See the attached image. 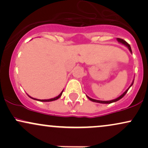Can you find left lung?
Segmentation results:
<instances>
[{
	"label": "left lung",
	"mask_w": 148,
	"mask_h": 148,
	"mask_svg": "<svg viewBox=\"0 0 148 148\" xmlns=\"http://www.w3.org/2000/svg\"><path fill=\"white\" fill-rule=\"evenodd\" d=\"M116 40H117V41H118V42H119V43L122 44V45H125V47H127V48L129 49V50H130V52L132 53V49H131V47H130V45H129V44L127 43V42L126 41H125V40H123V39H120V38H117ZM134 79H133V81H132V84H131V85H130V87H129L128 88H127V89L126 90H125V92H124L123 93V94L121 95H120V96L118 97L115 98V99H114L109 100V101H101V100H97V99H92V98L89 97H88V96H87V97H88V99H89L90 100V101H93V102H96V103H111L115 102V101H118V100H120V99H122V98H123V97L125 96V95H126V93L127 92V91H128V90L130 89L131 86H132V85H133V84H134Z\"/></svg>",
	"instance_id": "obj_1"
}]
</instances>
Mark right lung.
Listing matches in <instances>:
<instances>
[{
    "label": "right lung",
    "instance_id": "obj_1",
    "mask_svg": "<svg viewBox=\"0 0 148 148\" xmlns=\"http://www.w3.org/2000/svg\"><path fill=\"white\" fill-rule=\"evenodd\" d=\"M62 92H63V90L61 92L60 95H58L57 97H56L51 98V99H35V98L31 97L28 95V97H29L32 98V99H35V100H37V101H55V100H57L58 99H59V98H60V97H61V95H62Z\"/></svg>",
    "mask_w": 148,
    "mask_h": 148
}]
</instances>
